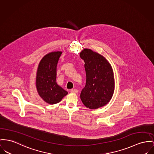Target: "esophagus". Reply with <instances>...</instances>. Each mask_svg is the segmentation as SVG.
I'll list each match as a JSON object with an SVG mask.
<instances>
[{
    "mask_svg": "<svg viewBox=\"0 0 154 154\" xmlns=\"http://www.w3.org/2000/svg\"><path fill=\"white\" fill-rule=\"evenodd\" d=\"M78 92V91L77 89H75L71 90V92L72 93H77Z\"/></svg>",
    "mask_w": 154,
    "mask_h": 154,
    "instance_id": "obj_1",
    "label": "esophagus"
}]
</instances>
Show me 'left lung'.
I'll use <instances>...</instances> for the list:
<instances>
[{"instance_id": "obj_1", "label": "left lung", "mask_w": 154, "mask_h": 154, "mask_svg": "<svg viewBox=\"0 0 154 154\" xmlns=\"http://www.w3.org/2000/svg\"><path fill=\"white\" fill-rule=\"evenodd\" d=\"M85 62L86 81L81 93L83 104L90 109L105 106L111 100L114 91L113 69L102 55L85 48L80 53Z\"/></svg>"}]
</instances>
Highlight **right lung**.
Listing matches in <instances>:
<instances>
[{"mask_svg": "<svg viewBox=\"0 0 154 154\" xmlns=\"http://www.w3.org/2000/svg\"><path fill=\"white\" fill-rule=\"evenodd\" d=\"M61 51L52 52L40 62L36 76V88L38 94L45 102L54 104L61 102L68 92L56 82L57 66Z\"/></svg>", "mask_w": 154, "mask_h": 154, "instance_id": "1", "label": "right lung"}]
</instances>
